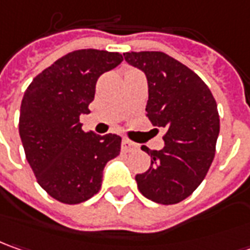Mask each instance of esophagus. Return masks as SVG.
Listing matches in <instances>:
<instances>
[{
    "instance_id": "34e87169",
    "label": "esophagus",
    "mask_w": 250,
    "mask_h": 250,
    "mask_svg": "<svg viewBox=\"0 0 250 250\" xmlns=\"http://www.w3.org/2000/svg\"><path fill=\"white\" fill-rule=\"evenodd\" d=\"M135 148H137V145H135L133 141H130V140H123V141H122V149L125 152H131L134 151Z\"/></svg>"
}]
</instances>
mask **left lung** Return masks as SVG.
I'll use <instances>...</instances> for the list:
<instances>
[{
	"label": "left lung",
	"instance_id": "left-lung-1",
	"mask_svg": "<svg viewBox=\"0 0 250 250\" xmlns=\"http://www.w3.org/2000/svg\"><path fill=\"white\" fill-rule=\"evenodd\" d=\"M125 59L146 74V117L166 130L163 149L141 148L151 155V167L135 176L138 189L160 205L181 202L199 187L214 159L216 99L198 74L165 52H125Z\"/></svg>",
	"mask_w": 250,
	"mask_h": 250
}]
</instances>
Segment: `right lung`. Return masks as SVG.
I'll return each instance as SVG.
<instances>
[{
  "instance_id": "add662e5",
  "label": "right lung",
  "mask_w": 250,
  "mask_h": 250,
  "mask_svg": "<svg viewBox=\"0 0 250 250\" xmlns=\"http://www.w3.org/2000/svg\"><path fill=\"white\" fill-rule=\"evenodd\" d=\"M122 61L119 52L77 49L37 74L23 95L19 134L26 159L41 188L59 202L94 196L105 165L120 153L119 135L85 133L80 115L90 113L99 76Z\"/></svg>"
}]
</instances>
